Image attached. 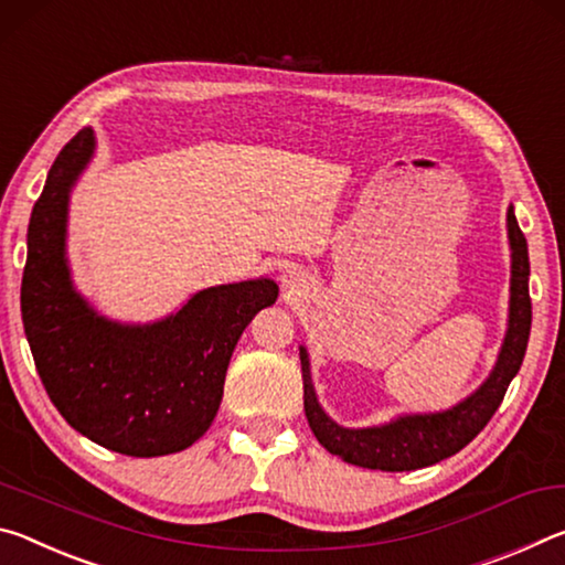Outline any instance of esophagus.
<instances>
[{
	"label": "esophagus",
	"instance_id": "esophagus-1",
	"mask_svg": "<svg viewBox=\"0 0 565 565\" xmlns=\"http://www.w3.org/2000/svg\"><path fill=\"white\" fill-rule=\"evenodd\" d=\"M282 280H285V282H295V275H292V273H285Z\"/></svg>",
	"mask_w": 565,
	"mask_h": 565
}]
</instances>
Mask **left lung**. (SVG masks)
Listing matches in <instances>:
<instances>
[{
  "instance_id": "1",
  "label": "left lung",
  "mask_w": 565,
  "mask_h": 565,
  "mask_svg": "<svg viewBox=\"0 0 565 565\" xmlns=\"http://www.w3.org/2000/svg\"><path fill=\"white\" fill-rule=\"evenodd\" d=\"M508 239H511V312L498 363L488 381L468 395L463 403L443 413L401 415L373 428H343L320 408L310 377L308 350L300 348L305 415L320 446L345 463L373 470H418L456 456L473 440L501 405L508 385L521 370L531 335V295H529V243L518 227L513 207H508Z\"/></svg>"
}]
</instances>
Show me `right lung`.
<instances>
[{
  "label": "right lung",
  "instance_id": "right-lung-1",
  "mask_svg": "<svg viewBox=\"0 0 565 565\" xmlns=\"http://www.w3.org/2000/svg\"><path fill=\"white\" fill-rule=\"evenodd\" d=\"M95 152L82 129L62 147L26 230L22 322L54 408L97 446L132 458L168 456L205 436L239 335L277 300L270 277L217 285L152 326L97 316L74 290L64 239L74 182Z\"/></svg>",
  "mask_w": 565,
  "mask_h": 565
}]
</instances>
